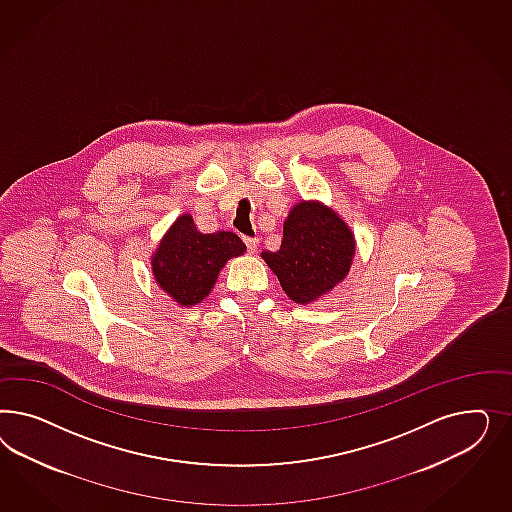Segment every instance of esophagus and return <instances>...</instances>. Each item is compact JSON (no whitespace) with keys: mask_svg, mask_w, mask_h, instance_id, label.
<instances>
[{"mask_svg":"<svg viewBox=\"0 0 512 512\" xmlns=\"http://www.w3.org/2000/svg\"><path fill=\"white\" fill-rule=\"evenodd\" d=\"M246 240V246H248L249 253H255L257 246H259V240L257 238H244Z\"/></svg>","mask_w":512,"mask_h":512,"instance_id":"obj_1","label":"esophagus"}]
</instances>
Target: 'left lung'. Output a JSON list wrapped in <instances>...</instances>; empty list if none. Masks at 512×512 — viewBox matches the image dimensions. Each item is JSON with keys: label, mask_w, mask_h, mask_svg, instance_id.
<instances>
[{"label": "left lung", "mask_w": 512, "mask_h": 512, "mask_svg": "<svg viewBox=\"0 0 512 512\" xmlns=\"http://www.w3.org/2000/svg\"><path fill=\"white\" fill-rule=\"evenodd\" d=\"M296 304H310L347 276L355 257V238L332 208L302 201L283 223L278 251L261 253Z\"/></svg>", "instance_id": "8db88e82"}]
</instances>
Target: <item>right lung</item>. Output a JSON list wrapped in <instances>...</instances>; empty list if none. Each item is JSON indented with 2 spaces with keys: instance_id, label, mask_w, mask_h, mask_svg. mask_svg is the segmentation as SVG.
<instances>
[{
  "instance_id": "1",
  "label": "right lung",
  "mask_w": 512,
  "mask_h": 512,
  "mask_svg": "<svg viewBox=\"0 0 512 512\" xmlns=\"http://www.w3.org/2000/svg\"><path fill=\"white\" fill-rule=\"evenodd\" d=\"M246 251L229 231L202 234L189 214L178 217L159 242L152 270L159 287L180 306H195L210 295L219 270Z\"/></svg>"
}]
</instances>
